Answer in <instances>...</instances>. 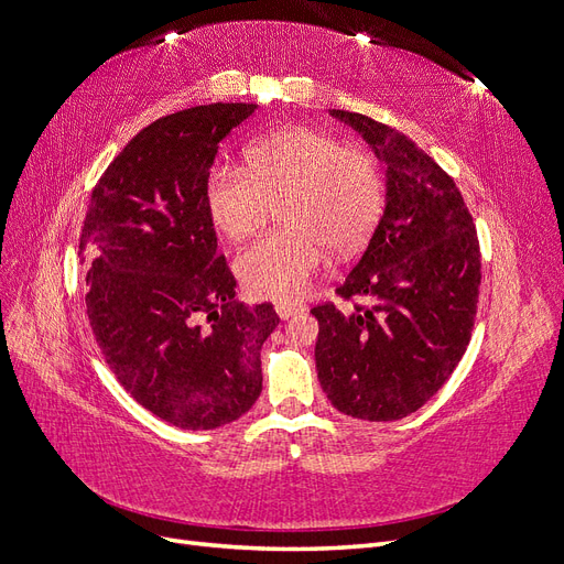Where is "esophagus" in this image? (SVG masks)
<instances>
[{"label":"esophagus","mask_w":564,"mask_h":564,"mask_svg":"<svg viewBox=\"0 0 564 564\" xmlns=\"http://www.w3.org/2000/svg\"><path fill=\"white\" fill-rule=\"evenodd\" d=\"M301 311H303L301 303H292V301H278V303H275V313H278L282 319H289V317L301 313Z\"/></svg>","instance_id":"esophagus-1"}]
</instances>
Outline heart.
<instances>
[{"label":"heart","instance_id":"heart-1","mask_svg":"<svg viewBox=\"0 0 564 564\" xmlns=\"http://www.w3.org/2000/svg\"><path fill=\"white\" fill-rule=\"evenodd\" d=\"M216 228L245 240L261 228L272 199L284 224L237 256V275L256 299L292 301L327 259L346 253L377 226L383 178L365 145L340 143L313 127H284L247 148V164L216 162L207 174Z\"/></svg>","mask_w":564,"mask_h":564}]
</instances>
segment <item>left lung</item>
Returning a JSON list of instances; mask_svg holds the SVG:
<instances>
[{
	"label": "left lung",
	"mask_w": 564,
	"mask_h": 564,
	"mask_svg": "<svg viewBox=\"0 0 564 564\" xmlns=\"http://www.w3.org/2000/svg\"><path fill=\"white\" fill-rule=\"evenodd\" d=\"M386 164V209L348 278L352 311L324 303L317 379L348 416L398 421L445 386L464 357L480 294V242L454 178L404 133L332 110Z\"/></svg>",
	"instance_id": "obj_1"
}]
</instances>
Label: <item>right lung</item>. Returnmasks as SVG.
Listing matches in <instances>:
<instances>
[{"mask_svg":"<svg viewBox=\"0 0 564 564\" xmlns=\"http://www.w3.org/2000/svg\"><path fill=\"white\" fill-rule=\"evenodd\" d=\"M253 110L197 106L141 129L96 183L79 237L100 352L135 402L183 431L249 412L280 324L272 303L235 301L204 191L218 143Z\"/></svg>","mask_w":564,"mask_h":564,"instance_id":"obj_1","label":"right lung"}]
</instances>
